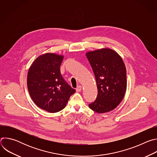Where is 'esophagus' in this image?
<instances>
[{
    "mask_svg": "<svg viewBox=\"0 0 157 157\" xmlns=\"http://www.w3.org/2000/svg\"><path fill=\"white\" fill-rule=\"evenodd\" d=\"M81 90H82V86H80V85H79V86L76 87V91L77 92H80Z\"/></svg>",
    "mask_w": 157,
    "mask_h": 157,
    "instance_id": "1",
    "label": "esophagus"
}]
</instances>
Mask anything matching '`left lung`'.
Returning <instances> with one entry per match:
<instances>
[{
    "label": "left lung",
    "mask_w": 157,
    "mask_h": 157,
    "mask_svg": "<svg viewBox=\"0 0 157 157\" xmlns=\"http://www.w3.org/2000/svg\"><path fill=\"white\" fill-rule=\"evenodd\" d=\"M93 70L98 87V96L89 107L98 113L114 109L122 101L127 89L126 68L115 51L102 48L86 53Z\"/></svg>",
    "instance_id": "left-lung-1"
}]
</instances>
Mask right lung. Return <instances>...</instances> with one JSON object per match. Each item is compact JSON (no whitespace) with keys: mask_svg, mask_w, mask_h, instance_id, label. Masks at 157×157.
<instances>
[{"mask_svg":"<svg viewBox=\"0 0 157 157\" xmlns=\"http://www.w3.org/2000/svg\"><path fill=\"white\" fill-rule=\"evenodd\" d=\"M63 56L45 53L32 63L27 75V87L31 98L40 109L51 113L63 109L76 92L66 82L60 72Z\"/></svg>","mask_w":157,"mask_h":157,"instance_id":"right-lung-1","label":"right lung"}]
</instances>
